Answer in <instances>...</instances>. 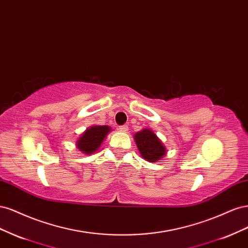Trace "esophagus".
Returning <instances> with one entry per match:
<instances>
[{
  "label": "esophagus",
  "instance_id": "obj_1",
  "mask_svg": "<svg viewBox=\"0 0 248 248\" xmlns=\"http://www.w3.org/2000/svg\"><path fill=\"white\" fill-rule=\"evenodd\" d=\"M119 129L121 130V131H123V132H126V131H128V126H127V125H122V126L119 127Z\"/></svg>",
  "mask_w": 248,
  "mask_h": 248
}]
</instances>
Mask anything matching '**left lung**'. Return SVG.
I'll list each match as a JSON object with an SVG mask.
<instances>
[{
	"instance_id": "obj_1",
	"label": "left lung",
	"mask_w": 248,
	"mask_h": 248,
	"mask_svg": "<svg viewBox=\"0 0 248 248\" xmlns=\"http://www.w3.org/2000/svg\"><path fill=\"white\" fill-rule=\"evenodd\" d=\"M133 139L141 157L149 162L161 160L168 153L166 146L150 128L141 129L137 132Z\"/></svg>"
}]
</instances>
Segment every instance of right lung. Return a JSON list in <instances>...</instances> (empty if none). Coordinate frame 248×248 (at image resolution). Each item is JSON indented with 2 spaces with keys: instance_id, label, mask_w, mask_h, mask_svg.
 <instances>
[{
  "instance_id": "right-lung-1",
  "label": "right lung",
  "mask_w": 248,
  "mask_h": 248,
  "mask_svg": "<svg viewBox=\"0 0 248 248\" xmlns=\"http://www.w3.org/2000/svg\"><path fill=\"white\" fill-rule=\"evenodd\" d=\"M111 131V128L108 125H93L90 126L82 132L77 140V148L81 153L91 155L98 150Z\"/></svg>"
}]
</instances>
